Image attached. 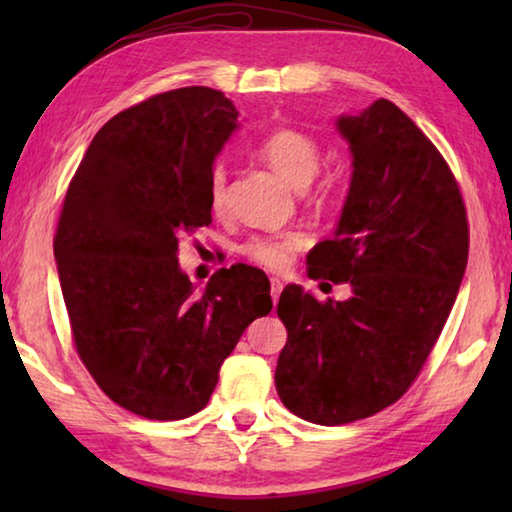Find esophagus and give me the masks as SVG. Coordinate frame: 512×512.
Wrapping results in <instances>:
<instances>
[{
	"mask_svg": "<svg viewBox=\"0 0 512 512\" xmlns=\"http://www.w3.org/2000/svg\"><path fill=\"white\" fill-rule=\"evenodd\" d=\"M282 289H284V284L277 280V277H273V280H271V298H273V302H277V298H280Z\"/></svg>",
	"mask_w": 512,
	"mask_h": 512,
	"instance_id": "obj_1",
	"label": "esophagus"
}]
</instances>
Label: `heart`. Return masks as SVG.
Instances as JSON below:
<instances>
[{
    "mask_svg": "<svg viewBox=\"0 0 512 512\" xmlns=\"http://www.w3.org/2000/svg\"><path fill=\"white\" fill-rule=\"evenodd\" d=\"M259 158H262L268 167H271L284 183H289L296 189H305L311 185L320 169V151L318 144L311 140L309 135L296 131V128H275L268 133L257 146ZM207 198H210V207L214 214H221L225 210V198H228V173L216 164L210 173V185H207ZM305 244V237L298 232H289V235H275V237H253L246 241L241 253H244L250 262L259 266L280 268L291 262L296 250Z\"/></svg>",
    "mask_w": 512,
    "mask_h": 512,
    "instance_id": "1",
    "label": "heart"
}]
</instances>
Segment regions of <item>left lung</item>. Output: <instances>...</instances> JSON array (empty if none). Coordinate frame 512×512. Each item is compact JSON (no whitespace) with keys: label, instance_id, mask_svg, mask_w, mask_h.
Listing matches in <instances>:
<instances>
[{"label":"left lung","instance_id":"1","mask_svg":"<svg viewBox=\"0 0 512 512\" xmlns=\"http://www.w3.org/2000/svg\"><path fill=\"white\" fill-rule=\"evenodd\" d=\"M352 158L334 237L309 250V275L348 282L318 302L289 284L277 302L287 345L275 368L282 404L336 427L400 400L454 307L467 266V219L443 155L388 99L336 117Z\"/></svg>","mask_w":512,"mask_h":512}]
</instances>
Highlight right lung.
I'll list each match as a JSON object with an SVG mask.
<instances>
[{"mask_svg":"<svg viewBox=\"0 0 512 512\" xmlns=\"http://www.w3.org/2000/svg\"><path fill=\"white\" fill-rule=\"evenodd\" d=\"M237 117L212 88L155 94L94 135L67 189L54 255L76 352L142 418L205 409L244 329L273 309L255 266L198 289L178 264L180 241L212 223L207 185Z\"/></svg>","mask_w":512,"mask_h":512,"instance_id":"right-lung-1","label":"right lung"}]
</instances>
